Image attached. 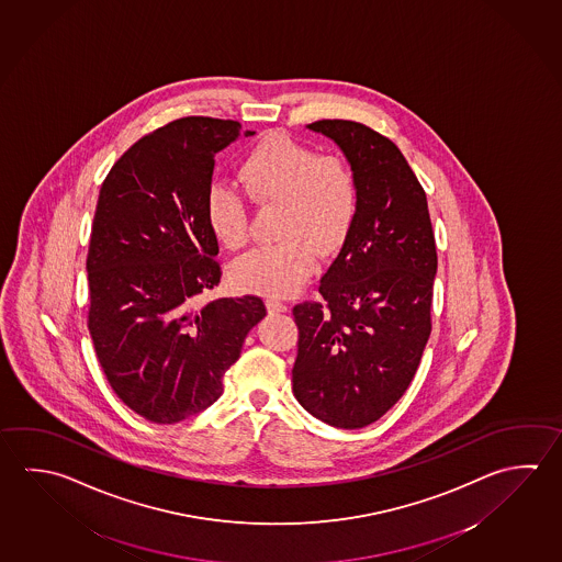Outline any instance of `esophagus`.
Masks as SVG:
<instances>
[{"mask_svg":"<svg viewBox=\"0 0 562 562\" xmlns=\"http://www.w3.org/2000/svg\"><path fill=\"white\" fill-rule=\"evenodd\" d=\"M267 308H269L271 313H286V311H289L286 303L279 301L276 296H269V299H267Z\"/></svg>","mask_w":562,"mask_h":562,"instance_id":"esophagus-1","label":"esophagus"}]
</instances>
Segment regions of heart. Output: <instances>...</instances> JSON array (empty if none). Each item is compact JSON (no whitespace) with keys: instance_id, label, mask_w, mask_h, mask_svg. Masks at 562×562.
Listing matches in <instances>:
<instances>
[{"instance_id":"heart-1","label":"heart","mask_w":562,"mask_h":562,"mask_svg":"<svg viewBox=\"0 0 562 562\" xmlns=\"http://www.w3.org/2000/svg\"><path fill=\"white\" fill-rule=\"evenodd\" d=\"M237 173L254 202L279 205V241L239 257L232 267L234 281L267 295H291L313 276L315 251L335 254L352 232L360 205L357 173L345 158L318 154L283 133L254 144ZM205 220L225 247L247 244L249 207L232 186L207 190Z\"/></svg>"}]
</instances>
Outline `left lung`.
I'll return each mask as SVG.
<instances>
[{
	"label": "left lung",
	"mask_w": 562,
	"mask_h": 562,
	"mask_svg": "<svg viewBox=\"0 0 562 562\" xmlns=\"http://www.w3.org/2000/svg\"><path fill=\"white\" fill-rule=\"evenodd\" d=\"M357 173L352 232L321 279V301L293 306V392L335 428L376 422L408 390L431 333L436 237L426 192L386 136L355 121L323 119Z\"/></svg>",
	"instance_id": "obj_1"
}]
</instances>
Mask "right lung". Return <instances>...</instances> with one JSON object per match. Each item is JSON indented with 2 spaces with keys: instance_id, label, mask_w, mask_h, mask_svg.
<instances>
[{
  "instance_id": "obj_1",
  "label": "right lung",
  "mask_w": 562,
  "mask_h": 562,
  "mask_svg": "<svg viewBox=\"0 0 562 562\" xmlns=\"http://www.w3.org/2000/svg\"><path fill=\"white\" fill-rule=\"evenodd\" d=\"M239 128L212 116L164 124L114 162L99 192L87 325L114 394L154 424L212 406L247 333L266 317L257 295L198 301L222 279L205 194L215 154Z\"/></svg>"
}]
</instances>
